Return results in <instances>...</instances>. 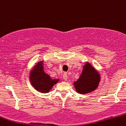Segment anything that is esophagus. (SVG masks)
Segmentation results:
<instances>
[{"label": "esophagus", "mask_w": 126, "mask_h": 126, "mask_svg": "<svg viewBox=\"0 0 126 126\" xmlns=\"http://www.w3.org/2000/svg\"><path fill=\"white\" fill-rule=\"evenodd\" d=\"M63 79H64V80H67V79H68V76H67V74L66 73H64V74H63Z\"/></svg>", "instance_id": "34e87169"}]
</instances>
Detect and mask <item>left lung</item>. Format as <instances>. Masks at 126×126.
I'll return each mask as SVG.
<instances>
[{"instance_id":"1","label":"left lung","mask_w":126,"mask_h":126,"mask_svg":"<svg viewBox=\"0 0 126 126\" xmlns=\"http://www.w3.org/2000/svg\"><path fill=\"white\" fill-rule=\"evenodd\" d=\"M101 76L93 66L86 62L83 66L82 73L76 81L73 82L75 91L80 94H86L97 89Z\"/></svg>"}]
</instances>
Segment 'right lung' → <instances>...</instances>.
I'll return each instance as SVG.
<instances>
[{"label": "right lung", "instance_id": "add662e5", "mask_svg": "<svg viewBox=\"0 0 126 126\" xmlns=\"http://www.w3.org/2000/svg\"><path fill=\"white\" fill-rule=\"evenodd\" d=\"M29 74V80L32 86L41 93H48L60 80L59 78L53 79L45 72L44 60L36 63L32 66Z\"/></svg>", "mask_w": 126, "mask_h": 126}]
</instances>
